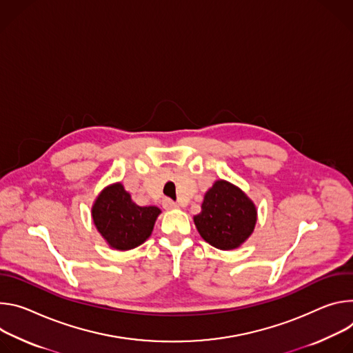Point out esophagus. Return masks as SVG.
Listing matches in <instances>:
<instances>
[{"label":"esophagus","instance_id":"esophagus-1","mask_svg":"<svg viewBox=\"0 0 353 353\" xmlns=\"http://www.w3.org/2000/svg\"><path fill=\"white\" fill-rule=\"evenodd\" d=\"M163 208H164L165 210H175V209H178L179 206H178L174 201H171V199H164V201H163Z\"/></svg>","mask_w":353,"mask_h":353}]
</instances>
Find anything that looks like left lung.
<instances>
[{
    "label": "left lung",
    "instance_id": "8db88e82",
    "mask_svg": "<svg viewBox=\"0 0 353 353\" xmlns=\"http://www.w3.org/2000/svg\"><path fill=\"white\" fill-rule=\"evenodd\" d=\"M193 221L206 243L228 251L239 248L252 234L256 208L240 188L219 179L206 192L202 212Z\"/></svg>",
    "mask_w": 353,
    "mask_h": 353
}]
</instances>
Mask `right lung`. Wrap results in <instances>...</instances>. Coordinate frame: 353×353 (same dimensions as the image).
I'll list each match as a JSON object with an SVG mask.
<instances>
[{"instance_id": "add662e5", "label": "right lung", "mask_w": 353, "mask_h": 353, "mask_svg": "<svg viewBox=\"0 0 353 353\" xmlns=\"http://www.w3.org/2000/svg\"><path fill=\"white\" fill-rule=\"evenodd\" d=\"M92 220L109 247L128 251L141 245L161 213L157 206H139L121 182L106 186L94 202Z\"/></svg>"}]
</instances>
